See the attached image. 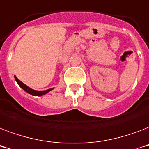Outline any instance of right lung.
Segmentation results:
<instances>
[{"instance_id":"right-lung-1","label":"right lung","mask_w":149,"mask_h":149,"mask_svg":"<svg viewBox=\"0 0 149 149\" xmlns=\"http://www.w3.org/2000/svg\"><path fill=\"white\" fill-rule=\"evenodd\" d=\"M14 78H15V81H17V83L18 84V85L21 87V88L24 90L26 92H27L30 95H33V96H42V95H45V94L48 93L50 91H52L54 88H50L47 89V90H45V91H36V90H34V89L31 88L28 86H27L25 84H24L23 82H21V81L19 80L18 78H17L16 76H14Z\"/></svg>"}]
</instances>
